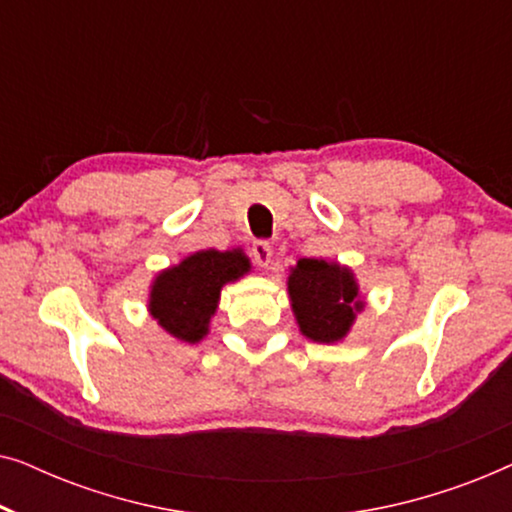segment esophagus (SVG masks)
Wrapping results in <instances>:
<instances>
[{
    "label": "esophagus",
    "instance_id": "1",
    "mask_svg": "<svg viewBox=\"0 0 512 512\" xmlns=\"http://www.w3.org/2000/svg\"><path fill=\"white\" fill-rule=\"evenodd\" d=\"M251 256H254V261L261 265V268H268L270 261H272L270 242H263V240L254 242V247H251Z\"/></svg>",
    "mask_w": 512,
    "mask_h": 512
}]
</instances>
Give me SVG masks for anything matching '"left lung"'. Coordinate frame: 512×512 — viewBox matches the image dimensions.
<instances>
[{"label":"left lung","instance_id":"obj_1","mask_svg":"<svg viewBox=\"0 0 512 512\" xmlns=\"http://www.w3.org/2000/svg\"><path fill=\"white\" fill-rule=\"evenodd\" d=\"M286 286L300 333L321 345L345 340L356 314L366 307L354 272L338 261L300 258Z\"/></svg>","mask_w":512,"mask_h":512}]
</instances>
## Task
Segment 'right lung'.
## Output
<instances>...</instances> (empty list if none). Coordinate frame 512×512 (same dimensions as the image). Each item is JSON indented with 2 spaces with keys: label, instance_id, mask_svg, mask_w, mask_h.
Listing matches in <instances>:
<instances>
[{
  "label": "right lung",
  "instance_id": "1",
  "mask_svg": "<svg viewBox=\"0 0 512 512\" xmlns=\"http://www.w3.org/2000/svg\"><path fill=\"white\" fill-rule=\"evenodd\" d=\"M251 272L244 251L202 249L172 268L160 270L149 286V314L181 342L195 345L209 333L221 289Z\"/></svg>",
  "mask_w": 512,
  "mask_h": 512
}]
</instances>
